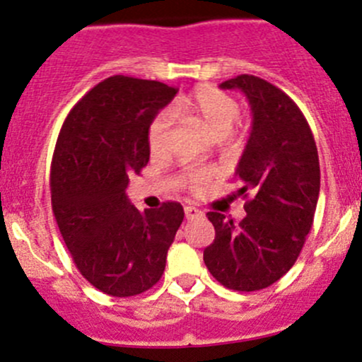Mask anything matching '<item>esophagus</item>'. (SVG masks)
I'll use <instances>...</instances> for the list:
<instances>
[{
    "label": "esophagus",
    "mask_w": 362,
    "mask_h": 362,
    "mask_svg": "<svg viewBox=\"0 0 362 362\" xmlns=\"http://www.w3.org/2000/svg\"><path fill=\"white\" fill-rule=\"evenodd\" d=\"M184 211H185V217L187 218H196V217H202L203 215L202 210H198L196 206H191V204H187V206L184 208Z\"/></svg>",
    "instance_id": "esophagus-1"
}]
</instances>
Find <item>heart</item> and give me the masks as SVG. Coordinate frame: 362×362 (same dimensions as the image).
<instances>
[{"mask_svg": "<svg viewBox=\"0 0 362 362\" xmlns=\"http://www.w3.org/2000/svg\"><path fill=\"white\" fill-rule=\"evenodd\" d=\"M175 117L194 120L203 129L214 136H224L238 117V105L229 94L222 93L217 87L202 86L182 98L171 107ZM148 148L154 156H160L168 151L171 140V124L166 113H159L148 126ZM185 187L192 192L203 191L204 185L211 180V171L203 168H192L182 175Z\"/></svg>", "mask_w": 362, "mask_h": 362, "instance_id": "heart-1", "label": "heart"}]
</instances>
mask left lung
<instances>
[{
    "label": "left lung",
    "mask_w": 362,
    "mask_h": 362,
    "mask_svg": "<svg viewBox=\"0 0 362 362\" xmlns=\"http://www.w3.org/2000/svg\"><path fill=\"white\" fill-rule=\"evenodd\" d=\"M221 89H240L252 110V131L236 175L247 215L240 224L208 211L215 240L203 252L214 279L233 291H261L282 279L305 245L320 191L312 129L284 90L254 75H238Z\"/></svg>",
    "instance_id": "obj_1"
}]
</instances>
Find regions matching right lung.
Returning <instances> with one entry per match:
<instances>
[{
    "label": "right lung",
    "mask_w": 362,
    "mask_h": 362,
    "mask_svg": "<svg viewBox=\"0 0 362 362\" xmlns=\"http://www.w3.org/2000/svg\"><path fill=\"white\" fill-rule=\"evenodd\" d=\"M175 94L163 82L113 75L71 108L57 138L52 211L78 272L108 296L156 286L184 221L180 203L140 211L126 196L151 158L148 126Z\"/></svg>",
    "instance_id": "1"
}]
</instances>
